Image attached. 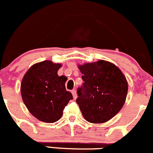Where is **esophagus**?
<instances>
[{
  "instance_id": "esophagus-1",
  "label": "esophagus",
  "mask_w": 153,
  "mask_h": 153,
  "mask_svg": "<svg viewBox=\"0 0 153 153\" xmlns=\"http://www.w3.org/2000/svg\"><path fill=\"white\" fill-rule=\"evenodd\" d=\"M71 93H72V95H73V97L74 99H76L77 98V95H76V91L75 90H71Z\"/></svg>"
}]
</instances>
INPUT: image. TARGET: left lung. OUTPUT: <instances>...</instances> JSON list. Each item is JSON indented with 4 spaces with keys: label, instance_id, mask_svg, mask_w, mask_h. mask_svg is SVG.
<instances>
[{
    "label": "left lung",
    "instance_id": "left-lung-1",
    "mask_svg": "<svg viewBox=\"0 0 153 153\" xmlns=\"http://www.w3.org/2000/svg\"><path fill=\"white\" fill-rule=\"evenodd\" d=\"M84 82L77 88L78 103L85 119L91 123L107 122L124 105L128 82L113 63L100 60L79 65Z\"/></svg>",
    "mask_w": 153,
    "mask_h": 153
}]
</instances>
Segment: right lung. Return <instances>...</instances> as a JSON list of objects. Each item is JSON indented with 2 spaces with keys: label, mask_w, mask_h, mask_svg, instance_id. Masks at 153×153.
<instances>
[{
  "label": "right lung",
  "mask_w": 153,
  "mask_h": 153,
  "mask_svg": "<svg viewBox=\"0 0 153 153\" xmlns=\"http://www.w3.org/2000/svg\"><path fill=\"white\" fill-rule=\"evenodd\" d=\"M61 64L49 60L31 66L21 84V95L29 111L38 120L55 123L62 115L72 94L65 89L67 78L59 76L57 71Z\"/></svg>",
  "instance_id": "obj_1"
}]
</instances>
